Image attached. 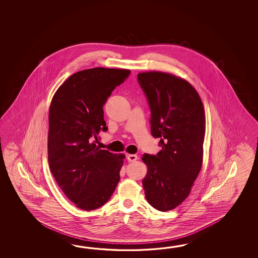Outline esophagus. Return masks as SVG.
Wrapping results in <instances>:
<instances>
[{
  "instance_id": "obj_1",
  "label": "esophagus",
  "mask_w": 258,
  "mask_h": 258,
  "mask_svg": "<svg viewBox=\"0 0 258 258\" xmlns=\"http://www.w3.org/2000/svg\"><path fill=\"white\" fill-rule=\"evenodd\" d=\"M127 159H128L129 162H134V161H136V160L138 159V156L135 155V154H130V155L127 156Z\"/></svg>"
}]
</instances>
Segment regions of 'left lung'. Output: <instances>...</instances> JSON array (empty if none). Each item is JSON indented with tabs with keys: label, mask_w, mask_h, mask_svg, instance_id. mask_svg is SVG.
Returning a JSON list of instances; mask_svg holds the SVG:
<instances>
[{
	"label": "left lung",
	"mask_w": 258,
	"mask_h": 258,
	"mask_svg": "<svg viewBox=\"0 0 258 258\" xmlns=\"http://www.w3.org/2000/svg\"><path fill=\"white\" fill-rule=\"evenodd\" d=\"M151 111V134L161 150L144 154L145 196L154 209L169 211L191 192L203 162L206 117L198 91L186 80L162 72L137 75Z\"/></svg>",
	"instance_id": "1"
}]
</instances>
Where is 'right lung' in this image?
I'll return each mask as SVG.
<instances>
[{"instance_id":"obj_1","label":"right lung","mask_w":258,"mask_h":258,"mask_svg":"<svg viewBox=\"0 0 258 258\" xmlns=\"http://www.w3.org/2000/svg\"><path fill=\"white\" fill-rule=\"evenodd\" d=\"M130 70L92 68L72 75L49 106L48 159L50 171L66 197L83 210L109 201L120 181L124 155L95 144L106 132L103 106Z\"/></svg>"}]
</instances>
